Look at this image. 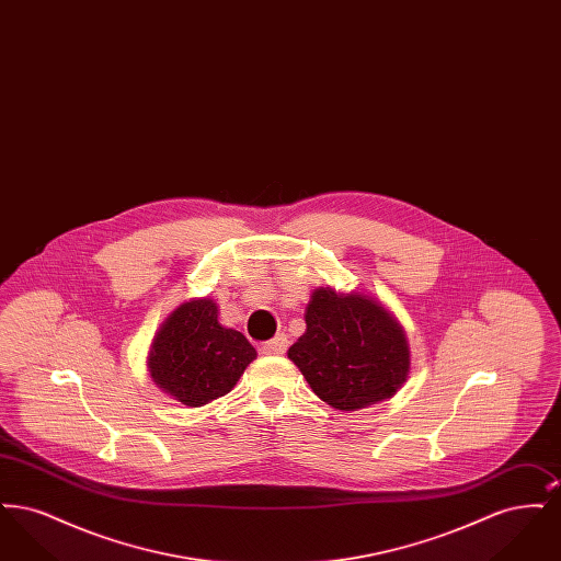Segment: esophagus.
Masks as SVG:
<instances>
[{
  "label": "esophagus",
  "instance_id": "obj_1",
  "mask_svg": "<svg viewBox=\"0 0 561 561\" xmlns=\"http://www.w3.org/2000/svg\"><path fill=\"white\" fill-rule=\"evenodd\" d=\"M286 348H288V336L286 334H277L275 339H271L268 343H265L263 353H267V355H284Z\"/></svg>",
  "mask_w": 561,
  "mask_h": 561
}]
</instances>
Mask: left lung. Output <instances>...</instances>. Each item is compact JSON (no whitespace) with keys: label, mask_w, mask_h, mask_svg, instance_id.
<instances>
[{"label":"left lung","mask_w":561,"mask_h":561,"mask_svg":"<svg viewBox=\"0 0 561 561\" xmlns=\"http://www.w3.org/2000/svg\"><path fill=\"white\" fill-rule=\"evenodd\" d=\"M307 332L288 357L320 400L351 412L398 393L410 370L400 323L362 294L320 288L305 313Z\"/></svg>","instance_id":"left-lung-1"}]
</instances>
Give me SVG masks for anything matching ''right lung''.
<instances>
[{
    "label": "right lung",
    "mask_w": 561,
    "mask_h": 561,
    "mask_svg": "<svg viewBox=\"0 0 561 561\" xmlns=\"http://www.w3.org/2000/svg\"><path fill=\"white\" fill-rule=\"evenodd\" d=\"M254 357L256 348L241 332L218 323L216 302L197 298L161 323L149 370L161 391L197 408L227 396Z\"/></svg>",
    "instance_id": "add662e5"
}]
</instances>
